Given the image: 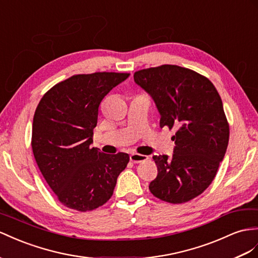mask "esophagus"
I'll return each instance as SVG.
<instances>
[{"label":"esophagus","instance_id":"1","mask_svg":"<svg viewBox=\"0 0 258 258\" xmlns=\"http://www.w3.org/2000/svg\"><path fill=\"white\" fill-rule=\"evenodd\" d=\"M130 159H131L132 162L140 163V162H143V161H146V160L148 159V157L145 156V155L135 154V153H134V154H132V155L130 156Z\"/></svg>","mask_w":258,"mask_h":258}]
</instances>
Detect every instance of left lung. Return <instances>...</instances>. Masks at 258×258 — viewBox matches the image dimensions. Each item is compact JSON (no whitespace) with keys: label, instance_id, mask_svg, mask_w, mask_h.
<instances>
[{"label":"left lung","instance_id":"left-lung-1","mask_svg":"<svg viewBox=\"0 0 258 258\" xmlns=\"http://www.w3.org/2000/svg\"><path fill=\"white\" fill-rule=\"evenodd\" d=\"M134 81L154 99L160 127L176 130L172 158L153 157L158 174L150 192L171 204L193 200L213 182L227 151L230 132L221 98L208 78L177 65L141 70Z\"/></svg>","mask_w":258,"mask_h":258}]
</instances>
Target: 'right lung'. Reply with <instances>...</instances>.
I'll use <instances>...</instances> for the list:
<instances>
[{
	"label": "right lung",
	"instance_id": "right-lung-1",
	"mask_svg": "<svg viewBox=\"0 0 258 258\" xmlns=\"http://www.w3.org/2000/svg\"><path fill=\"white\" fill-rule=\"evenodd\" d=\"M128 76L112 72L74 75L53 86L38 104L32 153L45 181L66 207L88 211L102 206L127 166V154H103L90 145L99 104Z\"/></svg>",
	"mask_w": 258,
	"mask_h": 258
}]
</instances>
